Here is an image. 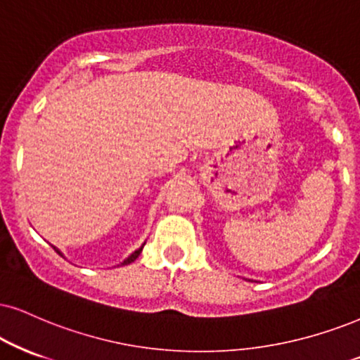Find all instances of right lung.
Listing matches in <instances>:
<instances>
[{"instance_id":"add662e5","label":"right lung","mask_w":360,"mask_h":360,"mask_svg":"<svg viewBox=\"0 0 360 360\" xmlns=\"http://www.w3.org/2000/svg\"><path fill=\"white\" fill-rule=\"evenodd\" d=\"M53 248H55V247H53ZM141 248H143V247H141ZM141 248H139V250H135V252H133V254H131L130 257H128V259H127L125 262H123L122 265H128V264H131L133 260H136V257H139V255L141 254ZM55 250H56V248H55ZM56 252H58V254H60V250H56Z\"/></svg>"}]
</instances>
